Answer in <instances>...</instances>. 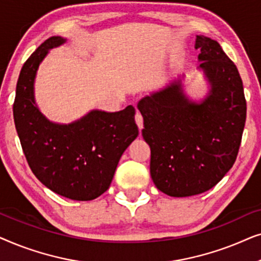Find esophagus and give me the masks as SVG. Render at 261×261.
<instances>
[{
  "instance_id": "obj_1",
  "label": "esophagus",
  "mask_w": 261,
  "mask_h": 261,
  "mask_svg": "<svg viewBox=\"0 0 261 261\" xmlns=\"http://www.w3.org/2000/svg\"><path fill=\"white\" fill-rule=\"evenodd\" d=\"M135 122H137L139 129L141 130L142 127H144V119H142L140 112H137V114H135Z\"/></svg>"
}]
</instances>
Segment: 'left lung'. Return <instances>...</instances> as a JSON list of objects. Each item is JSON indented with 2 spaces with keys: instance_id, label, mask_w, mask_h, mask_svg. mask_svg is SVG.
<instances>
[{
  "instance_id": "8db88e82",
  "label": "left lung",
  "mask_w": 261,
  "mask_h": 261,
  "mask_svg": "<svg viewBox=\"0 0 261 261\" xmlns=\"http://www.w3.org/2000/svg\"><path fill=\"white\" fill-rule=\"evenodd\" d=\"M209 90L199 101L185 94L181 78L142 97V137L151 147V177L164 194L188 197L219 183L237 160L246 122L244 85L220 44L196 37Z\"/></svg>"
}]
</instances>
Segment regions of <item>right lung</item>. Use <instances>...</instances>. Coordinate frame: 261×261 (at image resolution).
Returning a JSON list of instances; mask_svg holds the SVG:
<instances>
[{
  "label": "right lung",
  "mask_w": 261,
  "mask_h": 261,
  "mask_svg": "<svg viewBox=\"0 0 261 261\" xmlns=\"http://www.w3.org/2000/svg\"><path fill=\"white\" fill-rule=\"evenodd\" d=\"M66 39L51 37L23 64L13 106L21 146L35 177L56 194L91 201L108 190L119 160L139 135L135 109L115 113L94 109L64 124L49 121L35 102L37 71L49 49Z\"/></svg>",
  "instance_id": "add662e5"
}]
</instances>
